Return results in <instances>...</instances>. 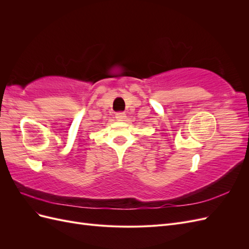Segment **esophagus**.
<instances>
[{"label": "esophagus", "mask_w": 249, "mask_h": 249, "mask_svg": "<svg viewBox=\"0 0 249 249\" xmlns=\"http://www.w3.org/2000/svg\"><path fill=\"white\" fill-rule=\"evenodd\" d=\"M115 117L117 120H119V122H124L126 116H125L124 112H117L115 114Z\"/></svg>", "instance_id": "34e87169"}]
</instances>
